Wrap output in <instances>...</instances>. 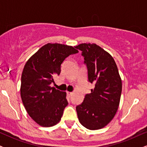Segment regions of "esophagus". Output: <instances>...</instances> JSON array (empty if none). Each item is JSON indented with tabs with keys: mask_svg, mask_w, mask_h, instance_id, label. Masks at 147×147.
I'll use <instances>...</instances> for the list:
<instances>
[{
	"mask_svg": "<svg viewBox=\"0 0 147 147\" xmlns=\"http://www.w3.org/2000/svg\"><path fill=\"white\" fill-rule=\"evenodd\" d=\"M67 94H68V95L70 97L72 95V94H73V93H72V92H67Z\"/></svg>",
	"mask_w": 147,
	"mask_h": 147,
	"instance_id": "obj_1",
	"label": "esophagus"
}]
</instances>
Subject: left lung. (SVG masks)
I'll return each mask as SVG.
<instances>
[{
    "mask_svg": "<svg viewBox=\"0 0 147 147\" xmlns=\"http://www.w3.org/2000/svg\"><path fill=\"white\" fill-rule=\"evenodd\" d=\"M75 48L82 52L88 82L95 84L76 107L79 122L88 129H102L114 117L120 101L122 85L117 65L110 54L95 43Z\"/></svg>",
    "mask_w": 147,
    "mask_h": 147,
    "instance_id": "obj_1",
    "label": "left lung"
}]
</instances>
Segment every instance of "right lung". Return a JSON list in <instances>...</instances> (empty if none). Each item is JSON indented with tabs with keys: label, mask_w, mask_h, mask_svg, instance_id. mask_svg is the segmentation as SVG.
Returning a JSON list of instances; mask_svg holds the SVG:
<instances>
[{
	"label": "right lung",
	"mask_w": 147,
	"mask_h": 147,
	"mask_svg": "<svg viewBox=\"0 0 147 147\" xmlns=\"http://www.w3.org/2000/svg\"><path fill=\"white\" fill-rule=\"evenodd\" d=\"M78 52L72 46L48 43L25 63L21 75V97L27 112L40 126L49 127L60 121L68 105L65 92L50 86L59 75L65 58Z\"/></svg>",
	"instance_id": "add662e5"
}]
</instances>
